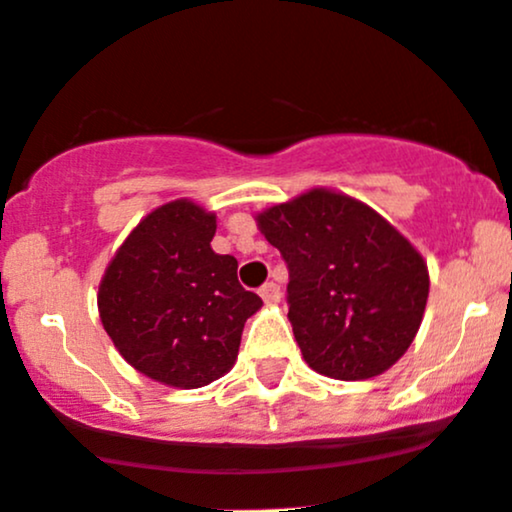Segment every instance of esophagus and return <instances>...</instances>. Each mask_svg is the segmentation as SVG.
Segmentation results:
<instances>
[{
    "label": "esophagus",
    "mask_w": 512,
    "mask_h": 512,
    "mask_svg": "<svg viewBox=\"0 0 512 512\" xmlns=\"http://www.w3.org/2000/svg\"><path fill=\"white\" fill-rule=\"evenodd\" d=\"M260 296L265 299L267 303H277L279 299H282V289H279V284L274 282H267L260 286Z\"/></svg>",
    "instance_id": "1"
}]
</instances>
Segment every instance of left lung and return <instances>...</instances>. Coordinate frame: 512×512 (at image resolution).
<instances>
[{"label":"left lung","instance_id":"8db88e82","mask_svg":"<svg viewBox=\"0 0 512 512\" xmlns=\"http://www.w3.org/2000/svg\"><path fill=\"white\" fill-rule=\"evenodd\" d=\"M289 269L286 303L308 367L357 381L411 347L428 303L423 257L352 196L313 192L257 216Z\"/></svg>","mask_w":512,"mask_h":512}]
</instances>
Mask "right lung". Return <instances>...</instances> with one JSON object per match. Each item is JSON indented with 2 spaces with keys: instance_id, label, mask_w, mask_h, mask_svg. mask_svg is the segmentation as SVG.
Instances as JSON below:
<instances>
[{
  "instance_id": "add662e5",
  "label": "right lung",
  "mask_w": 512,
  "mask_h": 512,
  "mask_svg": "<svg viewBox=\"0 0 512 512\" xmlns=\"http://www.w3.org/2000/svg\"><path fill=\"white\" fill-rule=\"evenodd\" d=\"M216 216L172 201L138 223L106 267L99 316L131 367L199 389L235 364L245 320L262 299L238 282V260L211 250Z\"/></svg>"
}]
</instances>
